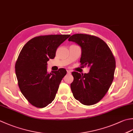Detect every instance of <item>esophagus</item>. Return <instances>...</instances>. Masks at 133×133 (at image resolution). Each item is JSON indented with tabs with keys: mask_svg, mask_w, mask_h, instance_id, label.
I'll use <instances>...</instances> for the list:
<instances>
[{
	"mask_svg": "<svg viewBox=\"0 0 133 133\" xmlns=\"http://www.w3.org/2000/svg\"><path fill=\"white\" fill-rule=\"evenodd\" d=\"M67 74H71V71H70V70H67Z\"/></svg>",
	"mask_w": 133,
	"mask_h": 133,
	"instance_id": "1",
	"label": "esophagus"
}]
</instances>
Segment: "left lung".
I'll return each instance as SVG.
<instances>
[{
    "mask_svg": "<svg viewBox=\"0 0 133 133\" xmlns=\"http://www.w3.org/2000/svg\"><path fill=\"white\" fill-rule=\"evenodd\" d=\"M69 41L81 46V64L90 67L87 74L72 72V93L82 104L93 105L102 99L112 83L116 67L115 58L107 44L96 36L75 34Z\"/></svg>",
    "mask_w": 133,
    "mask_h": 133,
    "instance_id": "left-lung-1",
    "label": "left lung"
}]
</instances>
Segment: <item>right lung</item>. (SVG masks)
<instances>
[{"instance_id": "add662e5", "label": "right lung", "mask_w": 133, "mask_h": 133, "mask_svg": "<svg viewBox=\"0 0 133 133\" xmlns=\"http://www.w3.org/2000/svg\"><path fill=\"white\" fill-rule=\"evenodd\" d=\"M69 35L40 36L23 46L15 63V74L21 92L31 104L44 108L52 103L62 78L63 68L47 71V62L55 57L56 49Z\"/></svg>"}]
</instances>
